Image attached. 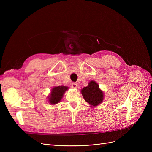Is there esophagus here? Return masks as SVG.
I'll use <instances>...</instances> for the list:
<instances>
[{
  "label": "esophagus",
  "mask_w": 152,
  "mask_h": 152,
  "mask_svg": "<svg viewBox=\"0 0 152 152\" xmlns=\"http://www.w3.org/2000/svg\"><path fill=\"white\" fill-rule=\"evenodd\" d=\"M71 87H72V88H73V89H76L77 87V84L75 83H72L71 84Z\"/></svg>",
  "instance_id": "1"
}]
</instances>
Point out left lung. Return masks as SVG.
I'll use <instances>...</instances> for the list:
<instances>
[{
    "label": "left lung",
    "instance_id": "obj_1",
    "mask_svg": "<svg viewBox=\"0 0 152 152\" xmlns=\"http://www.w3.org/2000/svg\"><path fill=\"white\" fill-rule=\"evenodd\" d=\"M81 92L85 101L92 107L100 105L104 99V93L94 81H91L88 86L81 89Z\"/></svg>",
    "mask_w": 152,
    "mask_h": 152
}]
</instances>
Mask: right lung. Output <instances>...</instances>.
I'll return each instance as SVG.
<instances>
[{
  "instance_id": "1",
  "label": "right lung",
  "mask_w": 152,
  "mask_h": 152,
  "mask_svg": "<svg viewBox=\"0 0 152 152\" xmlns=\"http://www.w3.org/2000/svg\"><path fill=\"white\" fill-rule=\"evenodd\" d=\"M68 90V87L60 86H54L52 87L50 93L48 96V102L50 104L55 105L60 102L65 94V92Z\"/></svg>"
}]
</instances>
